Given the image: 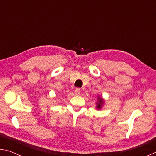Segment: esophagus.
Instances as JSON below:
<instances>
[{"mask_svg": "<svg viewBox=\"0 0 156 156\" xmlns=\"http://www.w3.org/2000/svg\"><path fill=\"white\" fill-rule=\"evenodd\" d=\"M74 92H75V94L76 95H80V89H79V88H76L75 89Z\"/></svg>", "mask_w": 156, "mask_h": 156, "instance_id": "34e87169", "label": "esophagus"}]
</instances>
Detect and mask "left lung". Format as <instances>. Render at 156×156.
<instances>
[{"instance_id": "1", "label": "left lung", "mask_w": 156, "mask_h": 156, "mask_svg": "<svg viewBox=\"0 0 156 156\" xmlns=\"http://www.w3.org/2000/svg\"><path fill=\"white\" fill-rule=\"evenodd\" d=\"M105 100L103 98H102L100 96H97V98H96V109L100 110L102 109V108L104 107L105 105Z\"/></svg>"}]
</instances>
